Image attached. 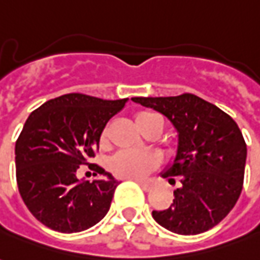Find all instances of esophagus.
Masks as SVG:
<instances>
[{
	"label": "esophagus",
	"instance_id": "obj_1",
	"mask_svg": "<svg viewBox=\"0 0 260 260\" xmlns=\"http://www.w3.org/2000/svg\"><path fill=\"white\" fill-rule=\"evenodd\" d=\"M136 183H138L139 186L142 187L145 191H149V190L152 188V186H153V184H152V181H150V180H141V179H136Z\"/></svg>",
	"mask_w": 260,
	"mask_h": 260
}]
</instances>
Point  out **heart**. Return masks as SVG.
<instances>
[{"mask_svg":"<svg viewBox=\"0 0 260 260\" xmlns=\"http://www.w3.org/2000/svg\"><path fill=\"white\" fill-rule=\"evenodd\" d=\"M159 118L153 112H139L136 114L135 122L139 129L149 124L152 119ZM105 135H103V141ZM155 160L153 157L148 153H139V152H132V150H121L117 155L112 156L110 160V168L118 177H126V179H139L148 173L150 169L153 168Z\"/></svg>","mask_w":260,"mask_h":260,"instance_id":"heart-1","label":"heart"}]
</instances>
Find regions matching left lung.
Wrapping results in <instances>:
<instances>
[{
  "mask_svg": "<svg viewBox=\"0 0 260 260\" xmlns=\"http://www.w3.org/2000/svg\"><path fill=\"white\" fill-rule=\"evenodd\" d=\"M153 108L177 132L176 156L160 176L180 180L168 210L152 211L163 228L180 235L211 230L228 215L242 191L246 143L237 122L217 105L194 94L134 97Z\"/></svg>",
  "mask_w": 260,
  "mask_h": 260,
  "instance_id": "8db88e82",
  "label": "left lung"
}]
</instances>
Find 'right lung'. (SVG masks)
I'll use <instances>...</instances> for the list:
<instances>
[{"label":"right lung","instance_id":"obj_1","mask_svg":"<svg viewBox=\"0 0 260 260\" xmlns=\"http://www.w3.org/2000/svg\"><path fill=\"white\" fill-rule=\"evenodd\" d=\"M126 101L72 92L49 100L26 119L15 143L16 183L25 206L48 228L84 231L108 212L119 181L103 168L97 170L103 177L79 179L77 169L95 156L105 125Z\"/></svg>","mask_w":260,"mask_h":260}]
</instances>
